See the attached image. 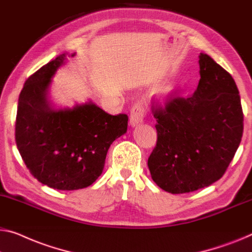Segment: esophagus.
Listing matches in <instances>:
<instances>
[{
	"instance_id": "obj_1",
	"label": "esophagus",
	"mask_w": 252,
	"mask_h": 252,
	"mask_svg": "<svg viewBox=\"0 0 252 252\" xmlns=\"http://www.w3.org/2000/svg\"><path fill=\"white\" fill-rule=\"evenodd\" d=\"M144 115L145 110L140 104H136L131 108L130 113V125L131 126H137L144 122Z\"/></svg>"
}]
</instances>
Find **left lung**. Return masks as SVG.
Wrapping results in <instances>:
<instances>
[{
    "instance_id": "obj_1",
    "label": "left lung",
    "mask_w": 252,
    "mask_h": 252,
    "mask_svg": "<svg viewBox=\"0 0 252 252\" xmlns=\"http://www.w3.org/2000/svg\"><path fill=\"white\" fill-rule=\"evenodd\" d=\"M198 87L190 97H172L157 119V144L148 158L153 181L170 193H186L222 178L243 132L234 79L209 55H199Z\"/></svg>"
}]
</instances>
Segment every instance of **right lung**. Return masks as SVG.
I'll return each instance as SVG.
<instances>
[{"instance_id": "right-lung-1", "label": "right lung", "mask_w": 252, "mask_h": 252, "mask_svg": "<svg viewBox=\"0 0 252 252\" xmlns=\"http://www.w3.org/2000/svg\"><path fill=\"white\" fill-rule=\"evenodd\" d=\"M63 53L27 79L18 102L16 142L19 153L40 183L58 190L92 186L102 174L108 148L126 132L127 115H111L92 100L56 107L51 85L66 64Z\"/></svg>"}]
</instances>
